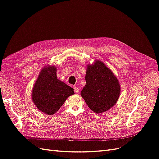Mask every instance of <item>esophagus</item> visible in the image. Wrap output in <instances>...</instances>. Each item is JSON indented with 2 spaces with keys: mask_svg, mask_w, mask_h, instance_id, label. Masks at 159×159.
<instances>
[{
  "mask_svg": "<svg viewBox=\"0 0 159 159\" xmlns=\"http://www.w3.org/2000/svg\"><path fill=\"white\" fill-rule=\"evenodd\" d=\"M74 91H75V93H78V92H79V88H78V87H77V86H74Z\"/></svg>",
  "mask_w": 159,
  "mask_h": 159,
  "instance_id": "34e87169",
  "label": "esophagus"
}]
</instances>
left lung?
I'll return each instance as SVG.
<instances>
[{
    "label": "left lung",
    "instance_id": "left-lung-1",
    "mask_svg": "<svg viewBox=\"0 0 159 159\" xmlns=\"http://www.w3.org/2000/svg\"><path fill=\"white\" fill-rule=\"evenodd\" d=\"M85 87L81 91L88 106L96 113L107 111L117 103L121 88L116 77L103 62L87 66Z\"/></svg>",
    "mask_w": 159,
    "mask_h": 159
}]
</instances>
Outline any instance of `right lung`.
<instances>
[{"label": "right lung", "mask_w": 159, "mask_h": 159, "mask_svg": "<svg viewBox=\"0 0 159 159\" xmlns=\"http://www.w3.org/2000/svg\"><path fill=\"white\" fill-rule=\"evenodd\" d=\"M55 66L43 68L34 85L32 99L40 111L53 115L60 109L74 89L57 80Z\"/></svg>", "instance_id": "obj_1"}]
</instances>
